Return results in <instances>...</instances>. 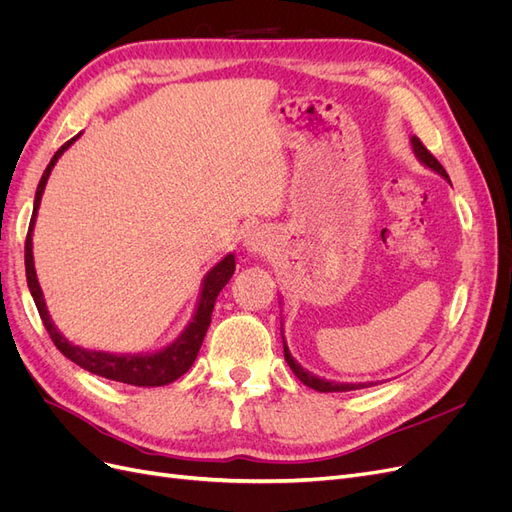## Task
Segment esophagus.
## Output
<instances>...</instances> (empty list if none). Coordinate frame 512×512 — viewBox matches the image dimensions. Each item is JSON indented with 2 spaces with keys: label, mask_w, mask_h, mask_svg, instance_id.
<instances>
[{
  "label": "esophagus",
  "mask_w": 512,
  "mask_h": 512,
  "mask_svg": "<svg viewBox=\"0 0 512 512\" xmlns=\"http://www.w3.org/2000/svg\"><path fill=\"white\" fill-rule=\"evenodd\" d=\"M243 245L250 254H267L273 245V237L265 226H252L245 232Z\"/></svg>",
  "instance_id": "1"
}]
</instances>
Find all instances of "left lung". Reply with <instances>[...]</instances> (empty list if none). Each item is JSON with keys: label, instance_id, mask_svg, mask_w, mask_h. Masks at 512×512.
I'll list each match as a JSON object with an SVG mask.
<instances>
[{"label": "left lung", "instance_id": "1", "mask_svg": "<svg viewBox=\"0 0 512 512\" xmlns=\"http://www.w3.org/2000/svg\"><path fill=\"white\" fill-rule=\"evenodd\" d=\"M410 143H412V151H414V156H416V160L421 162L423 166H427V168H431L433 173H438L440 177H444L448 183H451V179H448V175H446V170H444V166L431 156L429 153V149L418 141L416 136H412L410 138ZM282 329H284V324H282ZM282 342H284V359H286V363L290 365V369H292V374L297 376L305 386H309V389H314V391H320V393H344V391H356V389H365V386H371L374 382H333V380H324V378H318V376H314V374H309L307 369H303L297 361H294V356L290 354V350H288V346H286V339H284V331H282Z\"/></svg>", "mask_w": 512, "mask_h": 512}]
</instances>
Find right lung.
Returning a JSON list of instances; mask_svg holds the SVG:
<instances>
[{"instance_id":"1","label":"right lung","mask_w":512,"mask_h":512,"mask_svg":"<svg viewBox=\"0 0 512 512\" xmlns=\"http://www.w3.org/2000/svg\"><path fill=\"white\" fill-rule=\"evenodd\" d=\"M81 134H76L74 138L66 145H61L57 149L55 156L51 158L49 166L42 173V179L38 183L36 190V198H34V213H32V222H29V230H27V241H25V275H27V286L29 292H32L34 303L38 307V314L44 322V329L49 331L53 344L57 346V350L68 356L72 363H76L79 367L91 371V374L102 376L106 380H115V382H123V384H134V386H164L175 382L177 378H181L185 371L192 367V363L196 361L198 350L203 346L205 333L211 324V314H213V305L215 299H218L220 290L228 284V280L235 273V254L224 256L218 265H215L207 275L203 284H200V294H198V303L194 309V316L188 322V327L181 331V335L170 342L168 346L156 350V352H138V354H113V352H102V350H87L81 346L70 344L68 339L57 331V327L51 320L49 309H46L44 303V294L42 288L38 284V275H36V267H34V243H32V235H34V226H36V218H38V209H40V200L46 188V181L51 177V170L55 168L57 160L64 156V151L79 138Z\"/></svg>"}]
</instances>
